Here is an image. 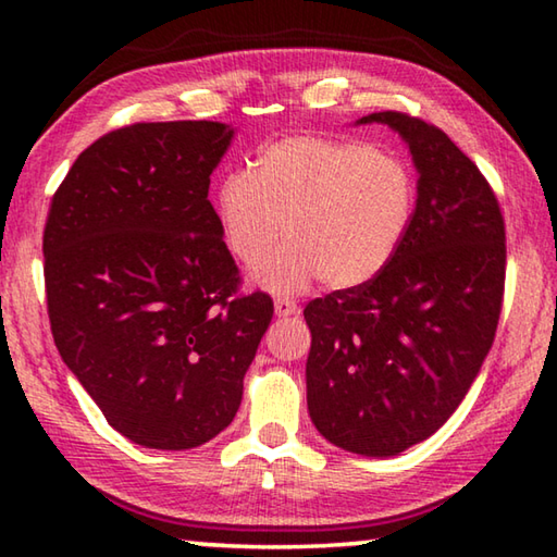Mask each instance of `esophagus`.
<instances>
[{"mask_svg":"<svg viewBox=\"0 0 557 557\" xmlns=\"http://www.w3.org/2000/svg\"><path fill=\"white\" fill-rule=\"evenodd\" d=\"M297 312H299L297 301L285 299V297H277L275 299V314L277 317H289V314H297Z\"/></svg>","mask_w":557,"mask_h":557,"instance_id":"1","label":"esophagus"}]
</instances>
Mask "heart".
Instances as JSON below:
<instances>
[{
	"label": "heart",
	"instance_id": "heart-1",
	"mask_svg": "<svg viewBox=\"0 0 557 557\" xmlns=\"http://www.w3.org/2000/svg\"><path fill=\"white\" fill-rule=\"evenodd\" d=\"M414 211V176L400 157L356 139L292 135L258 152L252 169L223 176L215 215L225 248L272 292L292 295L322 280L354 289L395 258Z\"/></svg>",
	"mask_w": 557,
	"mask_h": 557
}]
</instances>
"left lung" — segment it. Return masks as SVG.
<instances>
[{"label": "left lung", "mask_w": 557, "mask_h": 557, "mask_svg": "<svg viewBox=\"0 0 557 557\" xmlns=\"http://www.w3.org/2000/svg\"><path fill=\"white\" fill-rule=\"evenodd\" d=\"M358 122L398 129L418 201L381 275L305 307L307 408L332 445L393 457L445 425L482 369L504 305L506 228L494 188L440 127L395 110Z\"/></svg>", "instance_id": "1"}]
</instances>
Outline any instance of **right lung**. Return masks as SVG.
<instances>
[{
	"mask_svg": "<svg viewBox=\"0 0 557 557\" xmlns=\"http://www.w3.org/2000/svg\"><path fill=\"white\" fill-rule=\"evenodd\" d=\"M233 129L135 122L96 139L55 188L44 228L55 348L120 435L149 449L213 440L272 319L243 295L209 201Z\"/></svg>",
	"mask_w": 557,
	"mask_h": 557,
	"instance_id": "add662e5",
	"label": "right lung"
}]
</instances>
